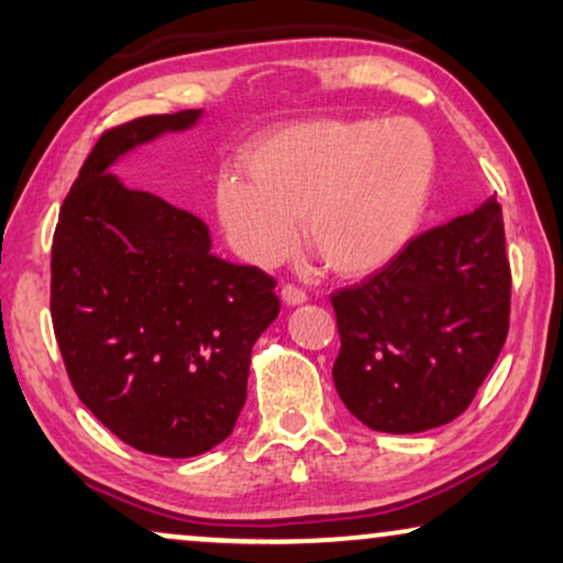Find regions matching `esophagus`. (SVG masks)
I'll return each instance as SVG.
<instances>
[{"mask_svg": "<svg viewBox=\"0 0 563 563\" xmlns=\"http://www.w3.org/2000/svg\"><path fill=\"white\" fill-rule=\"evenodd\" d=\"M282 302L287 307H299L307 302V295L299 287H291V284H287V287L282 289Z\"/></svg>", "mask_w": 563, "mask_h": 563, "instance_id": "obj_1", "label": "esophagus"}]
</instances>
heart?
Wrapping results in <instances>:
<instances>
[{"label": "heart", "mask_w": 563, "mask_h": 563, "mask_svg": "<svg viewBox=\"0 0 563 563\" xmlns=\"http://www.w3.org/2000/svg\"><path fill=\"white\" fill-rule=\"evenodd\" d=\"M251 181L218 184V218L245 261L274 266L297 243L295 220L322 264L366 276L391 264L426 218L435 151L410 120L307 122L261 145Z\"/></svg>", "instance_id": "obj_1"}]
</instances>
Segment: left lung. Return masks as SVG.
Returning a JSON list of instances; mask_svg holds the SVG:
<instances>
[{"label": "left lung", "instance_id": "obj_1", "mask_svg": "<svg viewBox=\"0 0 563 563\" xmlns=\"http://www.w3.org/2000/svg\"><path fill=\"white\" fill-rule=\"evenodd\" d=\"M338 397L379 433H422L472 405L510 328L503 210L487 199L333 295Z\"/></svg>", "mask_w": 563, "mask_h": 563}]
</instances>
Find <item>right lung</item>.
Masks as SVG:
<instances>
[{"label": "right lung", "mask_w": 563, "mask_h": 563, "mask_svg": "<svg viewBox=\"0 0 563 563\" xmlns=\"http://www.w3.org/2000/svg\"><path fill=\"white\" fill-rule=\"evenodd\" d=\"M202 114L107 130L64 199L51 253L53 330L76 395L122 443L166 459L233 433L253 343L279 314L272 276L218 258L202 220L110 174Z\"/></svg>", "instance_id": "add662e5"}]
</instances>
